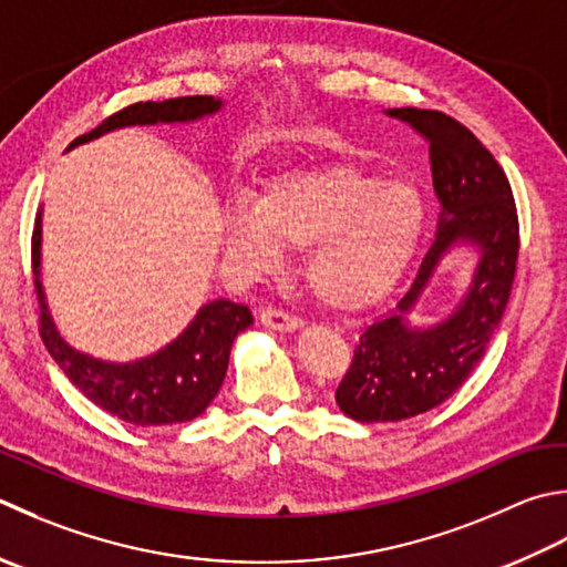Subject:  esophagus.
<instances>
[{
  "label": "esophagus",
  "mask_w": 567,
  "mask_h": 567,
  "mask_svg": "<svg viewBox=\"0 0 567 567\" xmlns=\"http://www.w3.org/2000/svg\"><path fill=\"white\" fill-rule=\"evenodd\" d=\"M260 321L265 327L277 329V331H295L302 327V319L290 315V312H285V309H280V307H265L260 312Z\"/></svg>",
  "instance_id": "esophagus-1"
}]
</instances>
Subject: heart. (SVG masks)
Wrapping results in <instances>:
<instances>
[{
	"instance_id": "heart-1",
	"label": "heart",
	"mask_w": 567,
	"mask_h": 567,
	"mask_svg": "<svg viewBox=\"0 0 567 567\" xmlns=\"http://www.w3.org/2000/svg\"><path fill=\"white\" fill-rule=\"evenodd\" d=\"M425 204L415 186L351 164L272 176L255 204H233L224 243L250 265L277 262L282 248H309L315 295L337 309H361L398 282L417 248Z\"/></svg>"
}]
</instances>
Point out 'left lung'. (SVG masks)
I'll use <instances>...</instances> for the list:
<instances>
[{"instance_id": "1", "label": "left lung", "mask_w": 567, "mask_h": 567, "mask_svg": "<svg viewBox=\"0 0 567 567\" xmlns=\"http://www.w3.org/2000/svg\"><path fill=\"white\" fill-rule=\"evenodd\" d=\"M388 115L410 122L430 142L432 184L442 210L413 285L395 309L361 331L337 388L339 408L359 423H395L427 413L470 379L504 317L520 248L512 184L472 130L440 110L395 107ZM457 239L474 241L483 252L468 297L437 328H405L402 315Z\"/></svg>"}]
</instances>
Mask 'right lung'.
<instances>
[{
    "instance_id": "add662e5",
    "label": "right lung",
    "mask_w": 567,
    "mask_h": 567,
    "mask_svg": "<svg viewBox=\"0 0 567 567\" xmlns=\"http://www.w3.org/2000/svg\"><path fill=\"white\" fill-rule=\"evenodd\" d=\"M218 107L220 100H214L210 95L172 97L162 100V103H135L117 110L91 132L75 137L71 147L117 127L186 122L216 113ZM39 250L41 218H37L31 233V268L39 299V331L53 361L61 365L75 388H81L87 401L103 408L105 413L140 427L186 423V420L202 415L226 379L233 339L252 324L250 309L246 305L230 302V299H214V302L198 309L196 319L186 327L179 339L172 341L159 353H154V357L135 363H105L73 351L55 334L39 282Z\"/></svg>"
}]
</instances>
